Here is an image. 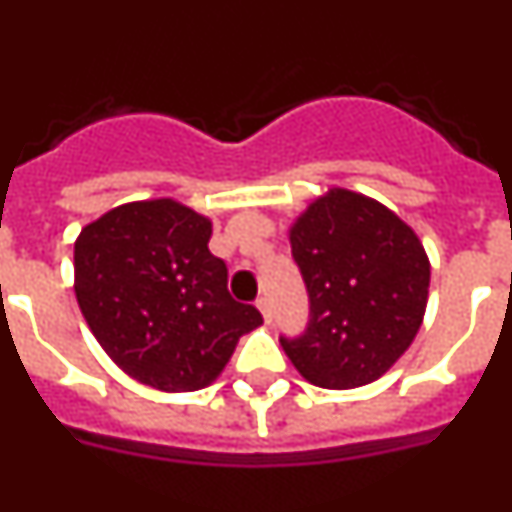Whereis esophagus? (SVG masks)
I'll return each instance as SVG.
<instances>
[{"label":"esophagus","instance_id":"1","mask_svg":"<svg viewBox=\"0 0 512 512\" xmlns=\"http://www.w3.org/2000/svg\"><path fill=\"white\" fill-rule=\"evenodd\" d=\"M256 307H259V310H261V315H264L266 323H269V320H271V305H269V297L261 295L259 300H256Z\"/></svg>","mask_w":512,"mask_h":512}]
</instances>
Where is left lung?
Returning <instances> with one entry per match:
<instances>
[{"instance_id": "1", "label": "left lung", "mask_w": 512, "mask_h": 512, "mask_svg": "<svg viewBox=\"0 0 512 512\" xmlns=\"http://www.w3.org/2000/svg\"><path fill=\"white\" fill-rule=\"evenodd\" d=\"M292 259L310 300L284 354L315 387L354 390L382 377L423 323L431 264L418 235L364 194L330 189L292 230Z\"/></svg>"}]
</instances>
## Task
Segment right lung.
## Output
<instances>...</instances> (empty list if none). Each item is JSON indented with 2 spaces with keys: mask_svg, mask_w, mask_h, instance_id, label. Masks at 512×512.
<instances>
[{
  "mask_svg": "<svg viewBox=\"0 0 512 512\" xmlns=\"http://www.w3.org/2000/svg\"><path fill=\"white\" fill-rule=\"evenodd\" d=\"M212 223L174 200L120 205L74 243L76 300L122 372L164 392L202 390L264 323L228 292Z\"/></svg>",
  "mask_w": 512,
  "mask_h": 512,
  "instance_id": "right-lung-1",
  "label": "right lung"
}]
</instances>
